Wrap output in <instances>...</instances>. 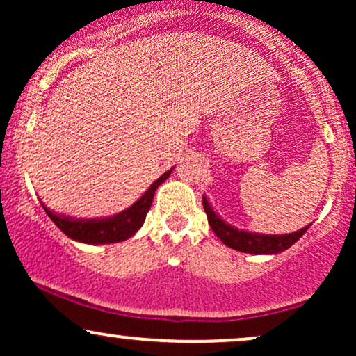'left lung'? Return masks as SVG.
<instances>
[{"label": "left lung", "instance_id": "left-lung-1", "mask_svg": "<svg viewBox=\"0 0 356 356\" xmlns=\"http://www.w3.org/2000/svg\"><path fill=\"white\" fill-rule=\"evenodd\" d=\"M202 204L204 211L207 214V220L211 224V229L214 231V234L226 244L227 248L236 249L241 252H249V254H277V252H283L289 246L296 243L301 236L305 234L308 226L303 229L289 232V234L283 236H271V234H256V232H248V231H239L236 227H232L231 224H226L222 219L216 214L214 209L211 207V204L207 202L206 195H202Z\"/></svg>", "mask_w": 356, "mask_h": 356}]
</instances>
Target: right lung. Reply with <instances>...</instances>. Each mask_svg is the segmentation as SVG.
<instances>
[{
	"label": "right lung",
	"mask_w": 356,
	"mask_h": 356,
	"mask_svg": "<svg viewBox=\"0 0 356 356\" xmlns=\"http://www.w3.org/2000/svg\"><path fill=\"white\" fill-rule=\"evenodd\" d=\"M172 169L167 170L165 174H162L161 177L145 191V194L142 195L136 204H132L129 209L122 211L120 214L112 216V218L72 219L67 218V216L55 214V212H51L48 207H44V204H42V206L44 212L48 214V218H50L53 222L60 227V231H63L68 238L87 244L120 243V241L132 238V236L140 229L142 224H144L147 212H149L150 206H152L155 191H157V187L161 186L167 177H169Z\"/></svg>",
	"instance_id": "obj_1"
}]
</instances>
